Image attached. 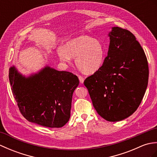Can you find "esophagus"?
Wrapping results in <instances>:
<instances>
[{"mask_svg": "<svg viewBox=\"0 0 157 157\" xmlns=\"http://www.w3.org/2000/svg\"><path fill=\"white\" fill-rule=\"evenodd\" d=\"M78 78H79V82H80L81 84H83V83H84V78H83V77L80 76V75H79V76H78Z\"/></svg>", "mask_w": 157, "mask_h": 157, "instance_id": "1", "label": "esophagus"}]
</instances>
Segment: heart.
<instances>
[{
	"mask_svg": "<svg viewBox=\"0 0 157 157\" xmlns=\"http://www.w3.org/2000/svg\"><path fill=\"white\" fill-rule=\"evenodd\" d=\"M59 59L71 63L75 58V64L86 74H92L101 69L105 60V51L102 43L89 36L82 35L69 40L64 47L57 49Z\"/></svg>",
	"mask_w": 157,
	"mask_h": 157,
	"instance_id": "1",
	"label": "heart"
}]
</instances>
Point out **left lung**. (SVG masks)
<instances>
[{
	"mask_svg": "<svg viewBox=\"0 0 157 157\" xmlns=\"http://www.w3.org/2000/svg\"><path fill=\"white\" fill-rule=\"evenodd\" d=\"M109 36L107 56L84 84L98 114L114 122L137 110L147 88L149 71L144 50L132 32L113 27Z\"/></svg>",
	"mask_w": 157,
	"mask_h": 157,
	"instance_id": "obj_1",
	"label": "left lung"
}]
</instances>
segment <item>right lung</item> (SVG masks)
Wrapping results in <instances>:
<instances>
[{"label": "right lung", "mask_w": 157, "mask_h": 157, "mask_svg": "<svg viewBox=\"0 0 157 157\" xmlns=\"http://www.w3.org/2000/svg\"><path fill=\"white\" fill-rule=\"evenodd\" d=\"M9 78L19 111L28 121L51 128L68 122L73 93L79 83L76 75L46 65L26 77L12 66Z\"/></svg>", "instance_id": "1"}]
</instances>
